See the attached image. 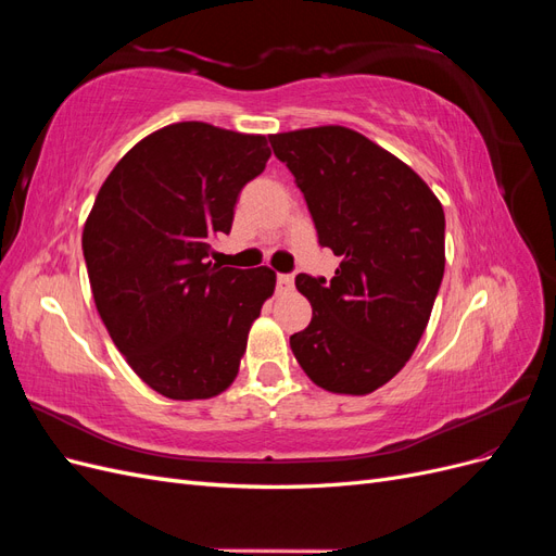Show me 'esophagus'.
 Listing matches in <instances>:
<instances>
[{"instance_id": "1", "label": "esophagus", "mask_w": 556, "mask_h": 556, "mask_svg": "<svg viewBox=\"0 0 556 556\" xmlns=\"http://www.w3.org/2000/svg\"><path fill=\"white\" fill-rule=\"evenodd\" d=\"M276 282H278L280 292H290L294 288V276L292 274H278Z\"/></svg>"}]
</instances>
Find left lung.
<instances>
[{
	"label": "left lung",
	"mask_w": 556,
	"mask_h": 556,
	"mask_svg": "<svg viewBox=\"0 0 556 556\" xmlns=\"http://www.w3.org/2000/svg\"><path fill=\"white\" fill-rule=\"evenodd\" d=\"M274 155L304 192L336 276H296L313 306L290 336L306 376L333 394H368L415 352L445 271V213L408 164L359 131L327 125L271 134Z\"/></svg>",
	"instance_id": "1"
}]
</instances>
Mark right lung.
<instances>
[{
	"instance_id": "obj_1",
	"label": "right lung",
	"mask_w": 556,
	"mask_h": 556,
	"mask_svg": "<svg viewBox=\"0 0 556 556\" xmlns=\"http://www.w3.org/2000/svg\"><path fill=\"white\" fill-rule=\"evenodd\" d=\"M268 157L266 137L176 123L134 146L94 199L83 257L99 317L162 396L211 399L239 374L276 274L213 264L208 252Z\"/></svg>"
}]
</instances>
